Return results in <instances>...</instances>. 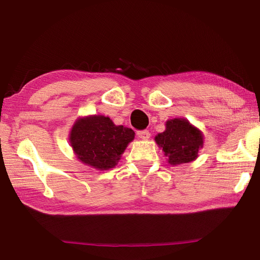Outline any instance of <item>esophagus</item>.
I'll return each mask as SVG.
<instances>
[{
	"label": "esophagus",
	"mask_w": 260,
	"mask_h": 260,
	"mask_svg": "<svg viewBox=\"0 0 260 260\" xmlns=\"http://www.w3.org/2000/svg\"><path fill=\"white\" fill-rule=\"evenodd\" d=\"M138 138L141 140H148L150 138V133H149V131H139Z\"/></svg>",
	"instance_id": "1"
}]
</instances>
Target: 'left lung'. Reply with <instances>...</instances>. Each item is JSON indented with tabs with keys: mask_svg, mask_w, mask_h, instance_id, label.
Instances as JSON below:
<instances>
[{
	"mask_svg": "<svg viewBox=\"0 0 260 260\" xmlns=\"http://www.w3.org/2000/svg\"><path fill=\"white\" fill-rule=\"evenodd\" d=\"M165 127L162 133L155 136V141L169 164L177 166L195 160L204 146L203 133L184 118L167 120Z\"/></svg>",
	"mask_w": 260,
	"mask_h": 260,
	"instance_id": "1",
	"label": "left lung"
}]
</instances>
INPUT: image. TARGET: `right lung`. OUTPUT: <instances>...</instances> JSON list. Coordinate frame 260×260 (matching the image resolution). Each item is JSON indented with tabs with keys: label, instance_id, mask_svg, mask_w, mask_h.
<instances>
[{
	"label": "right lung",
	"instance_id": "obj_1",
	"mask_svg": "<svg viewBox=\"0 0 260 260\" xmlns=\"http://www.w3.org/2000/svg\"><path fill=\"white\" fill-rule=\"evenodd\" d=\"M134 136L133 129L114 125L109 117L91 114L74 121L69 141L81 162L99 171H107L118 164Z\"/></svg>",
	"mask_w": 260,
	"mask_h": 260
}]
</instances>
